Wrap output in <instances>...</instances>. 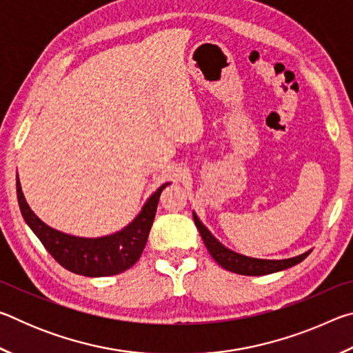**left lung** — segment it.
I'll return each instance as SVG.
<instances>
[{
    "mask_svg": "<svg viewBox=\"0 0 353 353\" xmlns=\"http://www.w3.org/2000/svg\"><path fill=\"white\" fill-rule=\"evenodd\" d=\"M193 218H194V224L198 227L199 234L202 236V240H204L205 248L214 259V261H216L219 266H223L224 270L235 274H241V276H266V274L288 270V268L297 265V263H301L302 260H305L307 255L310 254L308 250L305 254L292 256V259H285V260L250 259V256L236 254L234 250L223 246V244H221L216 238L208 232L207 227L201 223L199 218L196 216V213H193Z\"/></svg>",
    "mask_w": 353,
    "mask_h": 353,
    "instance_id": "obj_1",
    "label": "left lung"
}]
</instances>
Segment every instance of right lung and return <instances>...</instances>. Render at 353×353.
<instances>
[{"mask_svg":"<svg viewBox=\"0 0 353 353\" xmlns=\"http://www.w3.org/2000/svg\"><path fill=\"white\" fill-rule=\"evenodd\" d=\"M166 185L168 183H163L146 201L139 216L128 227L103 238L71 236L46 225L29 208L19 177H17V198L23 218L59 265L79 276L105 277L129 270L140 259L157 212L160 194Z\"/></svg>","mask_w":353,"mask_h":353,"instance_id":"add662e5","label":"right lung"}]
</instances>
